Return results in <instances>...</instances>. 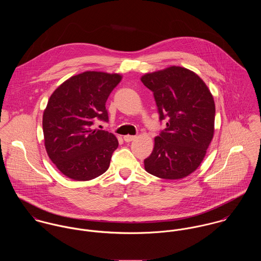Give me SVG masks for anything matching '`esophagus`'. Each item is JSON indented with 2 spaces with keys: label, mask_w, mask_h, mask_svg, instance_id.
I'll return each instance as SVG.
<instances>
[{
  "label": "esophagus",
  "mask_w": 261,
  "mask_h": 261,
  "mask_svg": "<svg viewBox=\"0 0 261 261\" xmlns=\"http://www.w3.org/2000/svg\"><path fill=\"white\" fill-rule=\"evenodd\" d=\"M123 140H124V142L129 143V142L136 140V136H124V137H123Z\"/></svg>",
  "instance_id": "34e87169"
}]
</instances>
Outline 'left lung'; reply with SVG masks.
<instances>
[{"label": "left lung", "mask_w": 261, "mask_h": 261, "mask_svg": "<svg viewBox=\"0 0 261 261\" xmlns=\"http://www.w3.org/2000/svg\"><path fill=\"white\" fill-rule=\"evenodd\" d=\"M141 80L153 93L160 121L167 119L144 161L145 169L162 179L185 178L200 166L213 139V96L198 75L180 66L145 74Z\"/></svg>", "instance_id": "1"}]
</instances>
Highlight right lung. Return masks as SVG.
<instances>
[{
  "label": "right lung",
  "mask_w": 261,
  "mask_h": 261,
  "mask_svg": "<svg viewBox=\"0 0 261 261\" xmlns=\"http://www.w3.org/2000/svg\"><path fill=\"white\" fill-rule=\"evenodd\" d=\"M120 80L115 73L85 71L67 79L50 96L42 122L45 148L67 178L89 181L109 169L117 139L91 125L109 121L106 102Z\"/></svg>",
  "instance_id": "right-lung-1"
}]
</instances>
